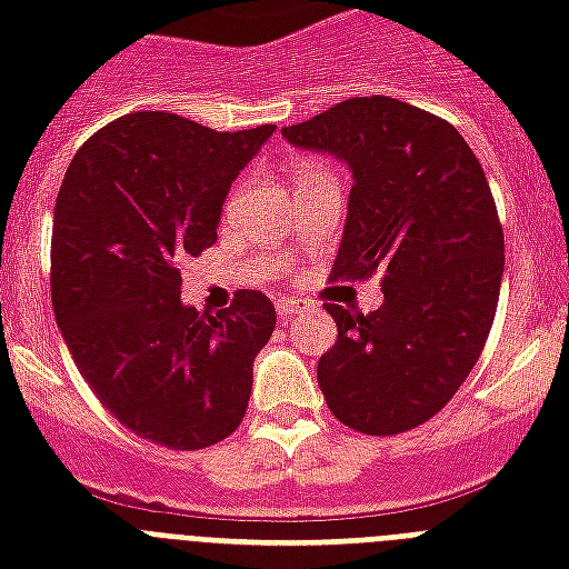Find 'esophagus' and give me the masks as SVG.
Instances as JSON below:
<instances>
[{
	"label": "esophagus",
	"instance_id": "esophagus-1",
	"mask_svg": "<svg viewBox=\"0 0 569 569\" xmlns=\"http://www.w3.org/2000/svg\"><path fill=\"white\" fill-rule=\"evenodd\" d=\"M307 310H310V303L298 301V298H280V301H277V316H283V319H289V316H301V312Z\"/></svg>",
	"mask_w": 569,
	"mask_h": 569
}]
</instances>
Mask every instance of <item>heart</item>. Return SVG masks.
Segmentation results:
<instances>
[{
    "label": "heart",
    "mask_w": 569,
    "mask_h": 569,
    "mask_svg": "<svg viewBox=\"0 0 569 569\" xmlns=\"http://www.w3.org/2000/svg\"><path fill=\"white\" fill-rule=\"evenodd\" d=\"M303 168H312V164H301V168H298V171H303Z\"/></svg>",
    "instance_id": "obj_1"
}]
</instances>
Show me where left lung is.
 Listing matches in <instances>:
<instances>
[{
    "instance_id": "1",
    "label": "left lung",
    "mask_w": 569,
    "mask_h": 569,
    "mask_svg": "<svg viewBox=\"0 0 569 569\" xmlns=\"http://www.w3.org/2000/svg\"><path fill=\"white\" fill-rule=\"evenodd\" d=\"M355 173L333 280L380 274L372 312L325 303L337 342L319 387L339 422L392 437L428 422L472 372L493 328L505 236L458 129L392 97H351L283 129Z\"/></svg>"
}]
</instances>
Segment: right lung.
Returning a JSON list of instances; mask_svg holds the SVG:
<instances>
[{
    "mask_svg": "<svg viewBox=\"0 0 569 569\" xmlns=\"http://www.w3.org/2000/svg\"><path fill=\"white\" fill-rule=\"evenodd\" d=\"M274 127L214 132L136 111L93 132L52 218V310L76 366L129 431L194 451L244 419L274 303L239 289L218 316L182 307L180 268L218 239L223 197Z\"/></svg>",
    "mask_w": 569,
    "mask_h": 569,
    "instance_id": "1",
    "label": "right lung"
}]
</instances>
